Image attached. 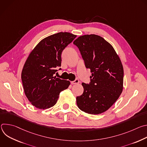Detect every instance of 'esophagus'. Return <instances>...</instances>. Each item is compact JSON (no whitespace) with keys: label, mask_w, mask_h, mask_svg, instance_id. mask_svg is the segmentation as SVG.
Here are the masks:
<instances>
[{"label":"esophagus","mask_w":147,"mask_h":147,"mask_svg":"<svg viewBox=\"0 0 147 147\" xmlns=\"http://www.w3.org/2000/svg\"><path fill=\"white\" fill-rule=\"evenodd\" d=\"M79 83V80L78 79L76 78L74 81H71V84H78Z\"/></svg>","instance_id":"1"}]
</instances>
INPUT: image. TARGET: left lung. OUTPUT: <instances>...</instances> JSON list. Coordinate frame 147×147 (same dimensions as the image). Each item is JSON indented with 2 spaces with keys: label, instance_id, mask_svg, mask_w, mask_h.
<instances>
[{
  "label": "left lung",
  "instance_id": "obj_1",
  "mask_svg": "<svg viewBox=\"0 0 147 147\" xmlns=\"http://www.w3.org/2000/svg\"><path fill=\"white\" fill-rule=\"evenodd\" d=\"M86 68L92 73L90 84L82 83L83 94L76 98L78 108L98 115L109 109L123 91V67L113 47L102 37L95 35L79 36L74 42Z\"/></svg>",
  "mask_w": 147,
  "mask_h": 147
}]
</instances>
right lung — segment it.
Instances as JSON below:
<instances>
[{"label": "right lung", "mask_w": 147, "mask_h": 147, "mask_svg": "<svg viewBox=\"0 0 147 147\" xmlns=\"http://www.w3.org/2000/svg\"><path fill=\"white\" fill-rule=\"evenodd\" d=\"M76 36L67 32L50 35L40 40L29 55L22 80L27 98L36 108L53 107L60 92L70 86L69 81L56 78L53 74L61 66L62 51Z\"/></svg>", "instance_id": "add662e5"}]
</instances>
